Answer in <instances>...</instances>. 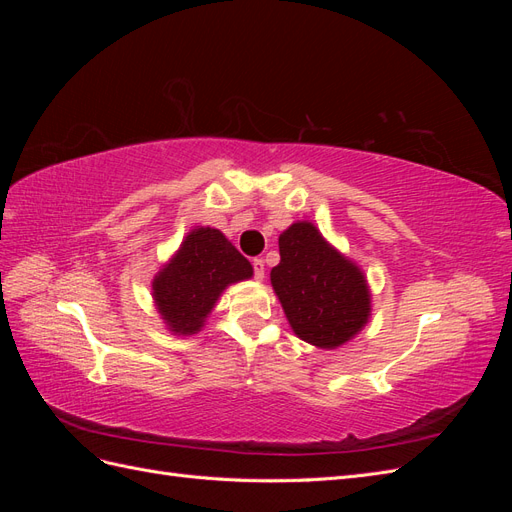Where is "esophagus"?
<instances>
[{
    "label": "esophagus",
    "instance_id": "esophagus-1",
    "mask_svg": "<svg viewBox=\"0 0 512 512\" xmlns=\"http://www.w3.org/2000/svg\"><path fill=\"white\" fill-rule=\"evenodd\" d=\"M252 265H254V277H256V280H258V282L265 280V260L256 258V260L252 262Z\"/></svg>",
    "mask_w": 512,
    "mask_h": 512
}]
</instances>
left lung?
Instances as JSON below:
<instances>
[{"instance_id":"8db88e82","label":"left lung","mask_w":512,"mask_h":512,"mask_svg":"<svg viewBox=\"0 0 512 512\" xmlns=\"http://www.w3.org/2000/svg\"><path fill=\"white\" fill-rule=\"evenodd\" d=\"M280 265L271 286L294 335L322 350L348 344L371 318V290L363 269L307 220L280 235Z\"/></svg>"}]
</instances>
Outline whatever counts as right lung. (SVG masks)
Returning <instances> with one entry per match:
<instances>
[{"instance_id":"right-lung-1","label":"right lung","mask_w":512,"mask_h":512,"mask_svg":"<svg viewBox=\"0 0 512 512\" xmlns=\"http://www.w3.org/2000/svg\"><path fill=\"white\" fill-rule=\"evenodd\" d=\"M254 267L239 254L222 230L194 226L179 250L153 275L151 297L166 329L190 337L203 331L222 292L252 280Z\"/></svg>"}]
</instances>
